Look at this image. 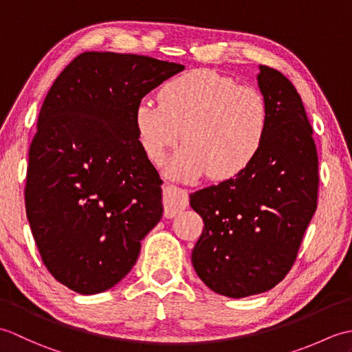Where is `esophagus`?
Listing matches in <instances>:
<instances>
[{"mask_svg":"<svg viewBox=\"0 0 352 352\" xmlns=\"http://www.w3.org/2000/svg\"><path fill=\"white\" fill-rule=\"evenodd\" d=\"M188 204L189 198L184 190L177 188H166L163 190V206L166 218H174L175 214L182 213Z\"/></svg>","mask_w":352,"mask_h":352,"instance_id":"obj_1","label":"esophagus"}]
</instances>
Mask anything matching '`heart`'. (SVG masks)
I'll use <instances>...</instances> for the list:
<instances>
[{"label": "heart", "instance_id": "b5f03b06", "mask_svg": "<svg viewBox=\"0 0 352 352\" xmlns=\"http://www.w3.org/2000/svg\"><path fill=\"white\" fill-rule=\"evenodd\" d=\"M160 101L142 98L134 109L138 138L149 160L160 163L182 139L169 164L177 178L208 170L214 180L236 178L252 166L263 149L271 110L266 96L213 69H193L170 78Z\"/></svg>", "mask_w": 352, "mask_h": 352}]
</instances>
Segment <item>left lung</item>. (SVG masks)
Masks as SVG:
<instances>
[{
  "label": "left lung",
  "instance_id": "8db88e82",
  "mask_svg": "<svg viewBox=\"0 0 352 352\" xmlns=\"http://www.w3.org/2000/svg\"><path fill=\"white\" fill-rule=\"evenodd\" d=\"M271 126L243 174L190 193L204 221L192 265L207 287L243 298L276 286L290 271L318 206V153L295 86L260 65Z\"/></svg>",
  "mask_w": 352,
  "mask_h": 352
}]
</instances>
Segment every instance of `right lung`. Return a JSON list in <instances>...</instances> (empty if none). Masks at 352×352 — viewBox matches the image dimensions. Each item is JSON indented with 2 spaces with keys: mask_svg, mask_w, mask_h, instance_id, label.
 <instances>
[{
  "mask_svg": "<svg viewBox=\"0 0 352 352\" xmlns=\"http://www.w3.org/2000/svg\"><path fill=\"white\" fill-rule=\"evenodd\" d=\"M183 65L89 51L45 98L28 151L25 212L43 265L81 295L113 287L163 213L134 109Z\"/></svg>",
  "mask_w": 352,
  "mask_h": 352,
  "instance_id": "add662e5",
  "label": "right lung"
}]
</instances>
